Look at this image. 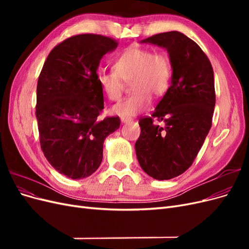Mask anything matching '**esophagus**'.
<instances>
[{"label": "esophagus", "mask_w": 249, "mask_h": 249, "mask_svg": "<svg viewBox=\"0 0 249 249\" xmlns=\"http://www.w3.org/2000/svg\"><path fill=\"white\" fill-rule=\"evenodd\" d=\"M120 120H122L123 124L132 123V118H129V117H122V118H120Z\"/></svg>", "instance_id": "esophagus-1"}]
</instances>
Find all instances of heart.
I'll return each mask as SVG.
<instances>
[{"mask_svg": "<svg viewBox=\"0 0 249 249\" xmlns=\"http://www.w3.org/2000/svg\"><path fill=\"white\" fill-rule=\"evenodd\" d=\"M171 77L172 66L166 53L135 46L115 60L114 70L100 71L97 82L112 102L122 99L125 83L131 82L133 93L112 108L119 116L131 117L148 108L152 95L161 97L166 93Z\"/></svg>", "mask_w": 249, "mask_h": 249, "instance_id": "1", "label": "heart"}]
</instances>
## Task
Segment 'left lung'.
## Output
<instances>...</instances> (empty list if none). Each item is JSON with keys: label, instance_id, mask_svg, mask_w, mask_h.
Returning a JSON list of instances; mask_svg holds the SVG:
<instances>
[{"label": "left lung", "instance_id": "1", "mask_svg": "<svg viewBox=\"0 0 249 249\" xmlns=\"http://www.w3.org/2000/svg\"><path fill=\"white\" fill-rule=\"evenodd\" d=\"M167 50L171 85L152 117H141L135 144L141 168L156 179H170L189 168L212 126L215 108L213 67L198 44L178 31L142 40ZM163 121L164 126L153 124Z\"/></svg>", "mask_w": 249, "mask_h": 249}]
</instances>
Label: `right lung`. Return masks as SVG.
<instances>
[{
    "instance_id": "right-lung-1",
    "label": "right lung",
    "mask_w": 249,
    "mask_h": 249,
    "mask_svg": "<svg viewBox=\"0 0 249 249\" xmlns=\"http://www.w3.org/2000/svg\"><path fill=\"white\" fill-rule=\"evenodd\" d=\"M117 41L97 34L74 35L51 51L37 82L36 118L44 157L73 179L91 176L103 160L104 140L120 125L100 118L104 95L96 70Z\"/></svg>"
}]
</instances>
